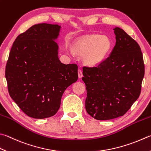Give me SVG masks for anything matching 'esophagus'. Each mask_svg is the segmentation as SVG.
Wrapping results in <instances>:
<instances>
[{
    "label": "esophagus",
    "mask_w": 151,
    "mask_h": 151,
    "mask_svg": "<svg viewBox=\"0 0 151 151\" xmlns=\"http://www.w3.org/2000/svg\"><path fill=\"white\" fill-rule=\"evenodd\" d=\"M78 76L79 78H81L83 77V73H82V70L81 69L78 70Z\"/></svg>",
    "instance_id": "esophagus-1"
}]
</instances>
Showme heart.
Returning a JSON list of instances; mask_svg holds the SVG:
<instances>
[{
	"instance_id": "obj_1",
	"label": "heart",
	"mask_w": 151,
	"mask_h": 151,
	"mask_svg": "<svg viewBox=\"0 0 151 151\" xmlns=\"http://www.w3.org/2000/svg\"><path fill=\"white\" fill-rule=\"evenodd\" d=\"M110 49V42L104 37L88 35L81 39L74 45V50L81 56L86 55L85 62L93 65L104 58Z\"/></svg>"
}]
</instances>
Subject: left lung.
Listing matches in <instances>:
<instances>
[{
	"label": "left lung",
	"instance_id": "8db88e82",
	"mask_svg": "<svg viewBox=\"0 0 151 151\" xmlns=\"http://www.w3.org/2000/svg\"><path fill=\"white\" fill-rule=\"evenodd\" d=\"M114 30L116 42L110 55L95 66L83 67L85 109L98 120L124 116L140 95L145 75L137 42L120 28Z\"/></svg>",
	"mask_w": 151,
	"mask_h": 151
}]
</instances>
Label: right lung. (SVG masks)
Instances as JSON below:
<instances>
[{
  "label": "right lung",
  "instance_id": "add662e5",
  "mask_svg": "<svg viewBox=\"0 0 151 151\" xmlns=\"http://www.w3.org/2000/svg\"><path fill=\"white\" fill-rule=\"evenodd\" d=\"M60 26L39 24L17 37L5 69L8 90L14 101L29 117L55 114L64 91L78 78V65L64 64L54 41Z\"/></svg>",
  "mask_w": 151,
  "mask_h": 151
}]
</instances>
